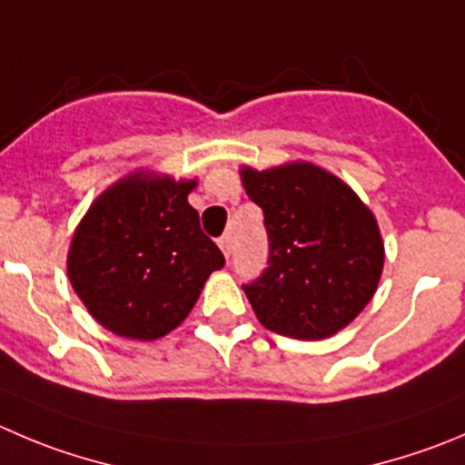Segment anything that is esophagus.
I'll use <instances>...</instances> for the list:
<instances>
[{"instance_id":"esophagus-1","label":"esophagus","mask_w":465,"mask_h":465,"mask_svg":"<svg viewBox=\"0 0 465 465\" xmlns=\"http://www.w3.org/2000/svg\"><path fill=\"white\" fill-rule=\"evenodd\" d=\"M219 249H221V253L225 255V260H228L230 253H232V242H230L228 235L221 237V240H219Z\"/></svg>"}]
</instances>
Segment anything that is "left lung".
<instances>
[{
  "mask_svg": "<svg viewBox=\"0 0 465 465\" xmlns=\"http://www.w3.org/2000/svg\"><path fill=\"white\" fill-rule=\"evenodd\" d=\"M264 212L269 267L244 287L264 329L296 340L342 331L370 303L383 272L381 232L349 184L311 162L244 166Z\"/></svg>",
  "mask_w": 465,
  "mask_h": 465,
  "instance_id": "obj_1",
  "label": "left lung"
}]
</instances>
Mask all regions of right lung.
Masks as SVG:
<instances>
[{
	"label": "right lung",
	"mask_w": 465,
	"mask_h": 465,
	"mask_svg": "<svg viewBox=\"0 0 465 465\" xmlns=\"http://www.w3.org/2000/svg\"><path fill=\"white\" fill-rule=\"evenodd\" d=\"M196 180L136 171L100 193L74 230L70 285L112 333L162 338L183 324L210 273L223 267L187 201Z\"/></svg>",
	"instance_id": "obj_1"
}]
</instances>
